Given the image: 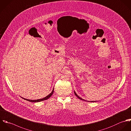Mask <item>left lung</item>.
<instances>
[{
    "label": "left lung",
    "mask_w": 131,
    "mask_h": 131,
    "mask_svg": "<svg viewBox=\"0 0 131 131\" xmlns=\"http://www.w3.org/2000/svg\"><path fill=\"white\" fill-rule=\"evenodd\" d=\"M74 93H75V95L78 98V99H80V100H83V101H85V100H84V99H82V98H81L80 97H79L77 94V93H76V92L74 91ZM96 102V101H90V102Z\"/></svg>",
    "instance_id": "left-lung-1"
}]
</instances>
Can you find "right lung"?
I'll use <instances>...</instances> for the list:
<instances>
[{
	"label": "right lung",
	"mask_w": 131,
	"mask_h": 131,
	"mask_svg": "<svg viewBox=\"0 0 131 131\" xmlns=\"http://www.w3.org/2000/svg\"><path fill=\"white\" fill-rule=\"evenodd\" d=\"M53 92H54V88H53V90H52V92L49 94H48L47 96H46V97H45L44 98H43V99H38V100H28V99H25V98H23V97H21L22 99H24V100H26V101H29V102H34V103H36V102H41V101H44V100H47V99H48L50 97H51V96L53 94Z\"/></svg>",
	"instance_id": "obj_1"
}]
</instances>
